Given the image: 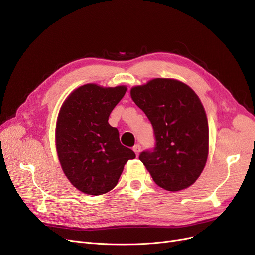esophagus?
Returning <instances> with one entry per match:
<instances>
[{"label":"esophagus","mask_w":255,"mask_h":255,"mask_svg":"<svg viewBox=\"0 0 255 255\" xmlns=\"http://www.w3.org/2000/svg\"><path fill=\"white\" fill-rule=\"evenodd\" d=\"M133 150L135 151L136 156H139V154H140V150H141V146H140L139 144H136V145L133 147Z\"/></svg>","instance_id":"34e87169"}]
</instances>
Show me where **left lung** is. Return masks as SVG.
<instances>
[{
  "label": "left lung",
  "instance_id": "left-lung-1",
  "mask_svg": "<svg viewBox=\"0 0 255 255\" xmlns=\"http://www.w3.org/2000/svg\"><path fill=\"white\" fill-rule=\"evenodd\" d=\"M134 103L154 128V150L139 159L161 188L179 191L192 185L206 164L208 121L199 96L174 78H154L130 89Z\"/></svg>",
  "mask_w": 255,
  "mask_h": 255
}]
</instances>
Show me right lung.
Returning a JSON list of instances; mask_svg holds the SVG:
<instances>
[{
    "label": "right lung",
    "instance_id": "add662e5",
    "mask_svg": "<svg viewBox=\"0 0 255 255\" xmlns=\"http://www.w3.org/2000/svg\"><path fill=\"white\" fill-rule=\"evenodd\" d=\"M126 92V86L87 84L72 91L59 110L55 144L60 166L71 184L87 195L113 189L126 163L136 158L108 122Z\"/></svg>",
    "mask_w": 255,
    "mask_h": 255
}]
</instances>
